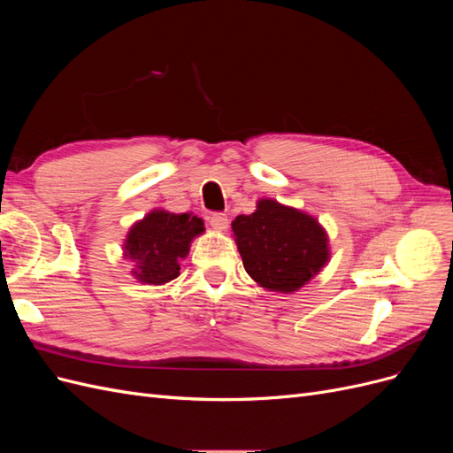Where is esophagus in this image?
Instances as JSON below:
<instances>
[{"label":"esophagus","instance_id":"1","mask_svg":"<svg viewBox=\"0 0 453 453\" xmlns=\"http://www.w3.org/2000/svg\"><path fill=\"white\" fill-rule=\"evenodd\" d=\"M210 225L215 230H226L228 228V217L225 213H213L210 217Z\"/></svg>","mask_w":453,"mask_h":453}]
</instances>
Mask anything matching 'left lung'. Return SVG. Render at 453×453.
Here are the masks:
<instances>
[{
  "mask_svg": "<svg viewBox=\"0 0 453 453\" xmlns=\"http://www.w3.org/2000/svg\"><path fill=\"white\" fill-rule=\"evenodd\" d=\"M232 232L245 272L268 291H298L331 255L318 219L276 200H258L251 215L232 221Z\"/></svg>",
  "mask_w": 453,
  "mask_h": 453,
  "instance_id": "1",
  "label": "left lung"
}]
</instances>
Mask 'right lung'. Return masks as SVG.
<instances>
[{"label":"right lung","mask_w":453,"mask_h":453,"mask_svg":"<svg viewBox=\"0 0 453 453\" xmlns=\"http://www.w3.org/2000/svg\"><path fill=\"white\" fill-rule=\"evenodd\" d=\"M203 232V221L190 213L155 210L135 223L125 242V257L134 260L135 280L162 285L180 276V260L187 257L190 242Z\"/></svg>","instance_id":"right-lung-1"}]
</instances>
